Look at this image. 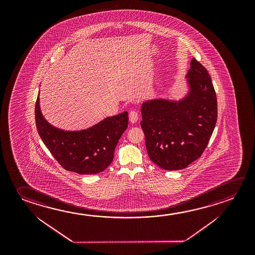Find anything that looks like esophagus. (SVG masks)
Instances as JSON below:
<instances>
[{
  "label": "esophagus",
  "mask_w": 255,
  "mask_h": 255,
  "mask_svg": "<svg viewBox=\"0 0 255 255\" xmlns=\"http://www.w3.org/2000/svg\"><path fill=\"white\" fill-rule=\"evenodd\" d=\"M129 120L130 123H137V121L138 120V114L137 111H135V110H131V111H129Z\"/></svg>",
  "instance_id": "obj_1"
}]
</instances>
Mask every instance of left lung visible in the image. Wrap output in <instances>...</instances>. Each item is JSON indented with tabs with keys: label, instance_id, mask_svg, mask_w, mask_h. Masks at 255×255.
Here are the masks:
<instances>
[{
	"label": "left lung",
	"instance_id": "8db88e82",
	"mask_svg": "<svg viewBox=\"0 0 255 255\" xmlns=\"http://www.w3.org/2000/svg\"><path fill=\"white\" fill-rule=\"evenodd\" d=\"M188 92L179 101L153 99L141 105L142 129L153 163L167 171L199 158L217 122V98L207 70L195 58L186 75Z\"/></svg>",
	"mask_w": 255,
	"mask_h": 255
}]
</instances>
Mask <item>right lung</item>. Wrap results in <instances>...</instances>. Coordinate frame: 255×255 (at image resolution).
<instances>
[{
  "mask_svg": "<svg viewBox=\"0 0 255 255\" xmlns=\"http://www.w3.org/2000/svg\"><path fill=\"white\" fill-rule=\"evenodd\" d=\"M128 120L125 111L87 129L65 130L50 125L42 116L39 95L35 104L36 128L44 145L64 169L79 174H97L109 167Z\"/></svg>",
  "mask_w": 255,
  "mask_h": 255,
  "instance_id": "obj_1",
  "label": "right lung"
}]
</instances>
